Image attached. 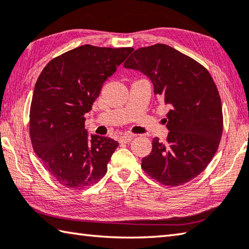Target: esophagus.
<instances>
[{
    "instance_id": "obj_1",
    "label": "esophagus",
    "mask_w": 249,
    "mask_h": 249,
    "mask_svg": "<svg viewBox=\"0 0 249 249\" xmlns=\"http://www.w3.org/2000/svg\"><path fill=\"white\" fill-rule=\"evenodd\" d=\"M133 138H134L133 135H124V136L120 137L119 142H120L121 143H127V142H129L130 140H132Z\"/></svg>"
}]
</instances>
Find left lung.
<instances>
[{
  "label": "left lung",
  "mask_w": 249,
  "mask_h": 249,
  "mask_svg": "<svg viewBox=\"0 0 249 249\" xmlns=\"http://www.w3.org/2000/svg\"><path fill=\"white\" fill-rule=\"evenodd\" d=\"M124 67L148 76L153 91L170 107L164 119L170 130L166 142L152 139L150 155L142 158V170L171 187L195 178L218 150L223 130L220 94L209 71L161 43L134 51Z\"/></svg>",
  "instance_id": "left-lung-1"
}]
</instances>
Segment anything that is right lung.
<instances>
[{"label":"right lung","instance_id":"1","mask_svg":"<svg viewBox=\"0 0 249 249\" xmlns=\"http://www.w3.org/2000/svg\"><path fill=\"white\" fill-rule=\"evenodd\" d=\"M133 50L85 44L54 57L38 77L29 114L31 143L44 168L64 187H87L107 173L119 142L89 137L85 114Z\"/></svg>","mask_w":249,"mask_h":249}]
</instances>
